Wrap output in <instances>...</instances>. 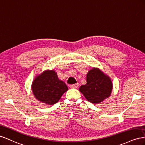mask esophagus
I'll return each mask as SVG.
<instances>
[{"instance_id": "esophagus-1", "label": "esophagus", "mask_w": 145, "mask_h": 145, "mask_svg": "<svg viewBox=\"0 0 145 145\" xmlns=\"http://www.w3.org/2000/svg\"><path fill=\"white\" fill-rule=\"evenodd\" d=\"M78 83H76V84H72V85H70V88H77L78 87Z\"/></svg>"}]
</instances>
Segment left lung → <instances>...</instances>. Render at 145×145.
<instances>
[{"instance_id":"obj_1","label":"left lung","mask_w":145,"mask_h":145,"mask_svg":"<svg viewBox=\"0 0 145 145\" xmlns=\"http://www.w3.org/2000/svg\"><path fill=\"white\" fill-rule=\"evenodd\" d=\"M87 83L80 86V92L86 100L98 104L110 96L113 85L110 77L98 68L90 70L86 76Z\"/></svg>"}]
</instances>
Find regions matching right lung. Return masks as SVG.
<instances>
[{
    "label": "right lung",
    "instance_id": "obj_1",
    "mask_svg": "<svg viewBox=\"0 0 145 145\" xmlns=\"http://www.w3.org/2000/svg\"><path fill=\"white\" fill-rule=\"evenodd\" d=\"M33 93L38 101L48 105L58 102L68 90L65 82L60 80L55 70H45L36 76L31 84Z\"/></svg>",
    "mask_w": 145,
    "mask_h": 145
}]
</instances>
